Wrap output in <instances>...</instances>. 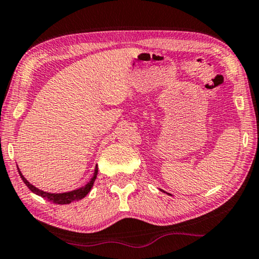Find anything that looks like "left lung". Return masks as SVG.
Masks as SVG:
<instances>
[{
  "label": "left lung",
  "instance_id": "8db88e82",
  "mask_svg": "<svg viewBox=\"0 0 259 259\" xmlns=\"http://www.w3.org/2000/svg\"><path fill=\"white\" fill-rule=\"evenodd\" d=\"M159 190H161V191H163V192H165L164 190H162V189H159Z\"/></svg>",
  "mask_w": 259,
  "mask_h": 259
}]
</instances>
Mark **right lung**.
Returning <instances> with one entry per match:
<instances>
[{
  "mask_svg": "<svg viewBox=\"0 0 259 259\" xmlns=\"http://www.w3.org/2000/svg\"><path fill=\"white\" fill-rule=\"evenodd\" d=\"M97 172H98V169H97V165H96V166H95V171H94L93 177L90 178V181L85 185H83V187L78 188V189H75V190H71V191L61 192V194H55V192H47V191L39 190L38 188L34 187V185H32L31 183H29V182L27 181V178H25L23 175H22V172L19 169V174H20V176L22 178V181L24 182L25 185H27V187L30 189V190L34 192V194L41 196V197L48 199L49 202H53L55 204H69L71 202L79 201V199L84 198L85 196L89 194L90 190H92L94 182L97 177Z\"/></svg>",
  "mask_w": 259,
  "mask_h": 259,
  "instance_id": "right-lung-1",
  "label": "right lung"
}]
</instances>
